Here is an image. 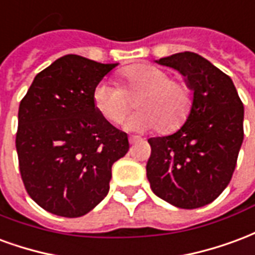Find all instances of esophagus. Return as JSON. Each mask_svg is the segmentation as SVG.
I'll return each instance as SVG.
<instances>
[{"mask_svg":"<svg viewBox=\"0 0 255 255\" xmlns=\"http://www.w3.org/2000/svg\"><path fill=\"white\" fill-rule=\"evenodd\" d=\"M141 138L140 137H137V135H131V137H129V142L130 144H135V142H138Z\"/></svg>","mask_w":255,"mask_h":255,"instance_id":"1","label":"esophagus"}]
</instances>
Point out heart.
<instances>
[{
    "label": "heart",
    "instance_id": "b5f03b06",
    "mask_svg": "<svg viewBox=\"0 0 255 255\" xmlns=\"http://www.w3.org/2000/svg\"><path fill=\"white\" fill-rule=\"evenodd\" d=\"M125 89L110 81H100L94 89V105L106 120L120 122L130 107L129 98L140 94L135 107L140 109L125 121L133 131L155 129L174 131L183 125L191 110V92L185 83L170 80V74L156 65L140 64L121 72Z\"/></svg>",
    "mask_w": 255,
    "mask_h": 255
}]
</instances>
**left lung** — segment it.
I'll return each instance as SVG.
<instances>
[{"instance_id": "8db88e82", "label": "left lung", "mask_w": 255, "mask_h": 255, "mask_svg": "<svg viewBox=\"0 0 255 255\" xmlns=\"http://www.w3.org/2000/svg\"><path fill=\"white\" fill-rule=\"evenodd\" d=\"M155 62L185 77L193 102L181 129L148 140L146 178L156 196L171 205L201 208L231 181L243 142L245 109L232 80L201 55L185 51Z\"/></svg>"}]
</instances>
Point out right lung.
Here are the masks:
<instances>
[{"instance_id":"right-lung-1","label":"right lung","mask_w":255,"mask_h":255,"mask_svg":"<svg viewBox=\"0 0 255 255\" xmlns=\"http://www.w3.org/2000/svg\"><path fill=\"white\" fill-rule=\"evenodd\" d=\"M118 64L68 54L38 73L18 107L16 149L24 186L44 211L80 217L109 193L111 167L129 141L94 105Z\"/></svg>"}]
</instances>
